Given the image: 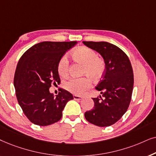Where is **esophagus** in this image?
I'll return each instance as SVG.
<instances>
[{
    "mask_svg": "<svg viewBox=\"0 0 156 156\" xmlns=\"http://www.w3.org/2000/svg\"><path fill=\"white\" fill-rule=\"evenodd\" d=\"M74 100H76V101H80V100L83 99L82 96H78V95H73Z\"/></svg>",
    "mask_w": 156,
    "mask_h": 156,
    "instance_id": "esophagus-1",
    "label": "esophagus"
}]
</instances>
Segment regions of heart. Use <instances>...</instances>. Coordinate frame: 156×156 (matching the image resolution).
<instances>
[{"instance_id": "heart-1", "label": "heart", "mask_w": 156, "mask_h": 156, "mask_svg": "<svg viewBox=\"0 0 156 156\" xmlns=\"http://www.w3.org/2000/svg\"><path fill=\"white\" fill-rule=\"evenodd\" d=\"M71 56L76 61L83 65V73L88 75L93 80H98L105 71V63L101 58L98 57L94 50L86 46L77 48L72 52ZM69 64L66 57H62L58 64V72L61 76H66L68 73ZM91 82L86 77L71 78L64 83V87L75 95H82L90 88Z\"/></svg>"}]
</instances>
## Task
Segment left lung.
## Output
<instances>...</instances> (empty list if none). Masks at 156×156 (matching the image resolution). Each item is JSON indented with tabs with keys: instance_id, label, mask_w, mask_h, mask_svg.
<instances>
[{
	"instance_id": "obj_1",
	"label": "left lung",
	"mask_w": 156,
	"mask_h": 156,
	"mask_svg": "<svg viewBox=\"0 0 156 156\" xmlns=\"http://www.w3.org/2000/svg\"><path fill=\"white\" fill-rule=\"evenodd\" d=\"M86 46L102 55L105 69L96 86L101 96L93 98L94 108L85 113L89 123L100 127L115 123L127 111L133 88V71L128 55L108 42L83 41Z\"/></svg>"
}]
</instances>
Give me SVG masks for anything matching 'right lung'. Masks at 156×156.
Masks as SVG:
<instances>
[{
  "mask_svg": "<svg viewBox=\"0 0 156 156\" xmlns=\"http://www.w3.org/2000/svg\"><path fill=\"white\" fill-rule=\"evenodd\" d=\"M76 43L44 41L30 47L20 57L13 83L18 102L31 123L40 126L56 123L68 101L73 99L71 93L63 89L54 96L49 88L61 81L58 64Z\"/></svg>",
  "mask_w": 156,
  "mask_h": 156,
  "instance_id": "right-lung-1",
  "label": "right lung"
}]
</instances>
